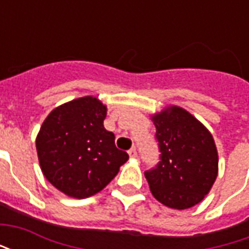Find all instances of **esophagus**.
Instances as JSON below:
<instances>
[{
    "label": "esophagus",
    "instance_id": "1",
    "mask_svg": "<svg viewBox=\"0 0 249 249\" xmlns=\"http://www.w3.org/2000/svg\"><path fill=\"white\" fill-rule=\"evenodd\" d=\"M128 155H129L130 157H136V155H137V152H136L135 146H132L129 151H128Z\"/></svg>",
    "mask_w": 249,
    "mask_h": 249
}]
</instances>
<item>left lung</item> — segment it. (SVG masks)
Segmentation results:
<instances>
[{"label":"left lung","instance_id":"1","mask_svg":"<svg viewBox=\"0 0 249 249\" xmlns=\"http://www.w3.org/2000/svg\"><path fill=\"white\" fill-rule=\"evenodd\" d=\"M160 161L145 178L157 201L187 209L208 195L219 172V155L211 132L185 109L169 105L152 114Z\"/></svg>","mask_w":249,"mask_h":249}]
</instances>
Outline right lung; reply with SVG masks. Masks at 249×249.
<instances>
[{"instance_id":"add662e5","label":"right lung","mask_w":249,"mask_h":249,"mask_svg":"<svg viewBox=\"0 0 249 249\" xmlns=\"http://www.w3.org/2000/svg\"><path fill=\"white\" fill-rule=\"evenodd\" d=\"M107 105L97 97L71 100L48 114L36 139L41 171L60 192L74 198L96 195L128 161L104 128Z\"/></svg>"}]
</instances>
